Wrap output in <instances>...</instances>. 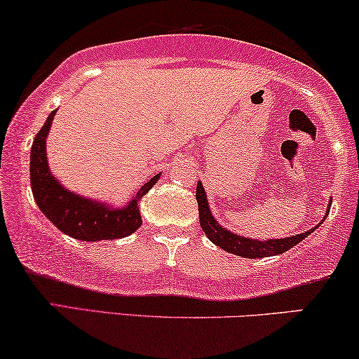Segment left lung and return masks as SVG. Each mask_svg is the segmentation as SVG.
I'll list each match as a JSON object with an SVG mask.
<instances>
[{
  "label": "left lung",
  "instance_id": "obj_1",
  "mask_svg": "<svg viewBox=\"0 0 359 359\" xmlns=\"http://www.w3.org/2000/svg\"><path fill=\"white\" fill-rule=\"evenodd\" d=\"M196 201H198V205H199L201 227H203L204 233L208 235L210 242L225 250V252L238 255V257H243V258L274 257V255H281L284 252H287L289 248L296 247V245L301 243L309 233H312L317 227H320V224H323V220H325L328 212H330V205H332V201H330V203H328L325 217L320 220V224L316 225V227L311 230H307V232L292 235V237H286V238L257 240L250 237H242V235L230 232L229 229H225L224 225H220L217 222V219H215L212 212H210L208 196H205L204 186L201 181L198 183V188H196Z\"/></svg>",
  "mask_w": 359,
  "mask_h": 359
}]
</instances>
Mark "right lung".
I'll list each match as a JSON object with an SVG mask.
<instances>
[{"instance_id": "1", "label": "right lung", "mask_w": 359, "mask_h": 359, "mask_svg": "<svg viewBox=\"0 0 359 359\" xmlns=\"http://www.w3.org/2000/svg\"><path fill=\"white\" fill-rule=\"evenodd\" d=\"M55 111L48 114L46 124L37 132L31 149V188L41 212L68 237L81 242L124 238L142 225L139 203L160 175L139 188L127 204L112 205L67 189L57 176L52 175L47 161L46 142Z\"/></svg>"}]
</instances>
